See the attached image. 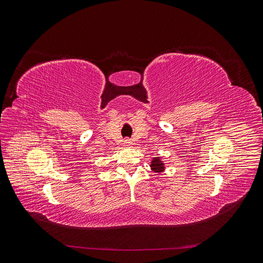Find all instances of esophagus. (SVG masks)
Segmentation results:
<instances>
[{
    "instance_id": "esophagus-1",
    "label": "esophagus",
    "mask_w": 263,
    "mask_h": 263,
    "mask_svg": "<svg viewBox=\"0 0 263 263\" xmlns=\"http://www.w3.org/2000/svg\"><path fill=\"white\" fill-rule=\"evenodd\" d=\"M124 144H125V145H129V144H130V140H129V139H125V140H124Z\"/></svg>"
}]
</instances>
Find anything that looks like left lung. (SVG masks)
<instances>
[{
	"label": "left lung",
	"instance_id": "8db88e82",
	"mask_svg": "<svg viewBox=\"0 0 263 263\" xmlns=\"http://www.w3.org/2000/svg\"><path fill=\"white\" fill-rule=\"evenodd\" d=\"M151 169H153L155 172L157 173H160L164 170V165H163V162L161 161V159L157 157V158H154V160L151 161Z\"/></svg>",
	"mask_w": 263,
	"mask_h": 263
}]
</instances>
